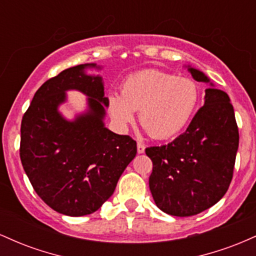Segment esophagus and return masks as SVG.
I'll use <instances>...</instances> for the list:
<instances>
[{
    "mask_svg": "<svg viewBox=\"0 0 256 256\" xmlns=\"http://www.w3.org/2000/svg\"><path fill=\"white\" fill-rule=\"evenodd\" d=\"M144 149H146V146H144V144H143V143H140V142L137 143L138 154H143V152H144Z\"/></svg>",
    "mask_w": 256,
    "mask_h": 256,
    "instance_id": "esophagus-1",
    "label": "esophagus"
}]
</instances>
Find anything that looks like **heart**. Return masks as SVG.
I'll return each instance as SVG.
<instances>
[{"label": "heart", "mask_w": 256, "mask_h": 256, "mask_svg": "<svg viewBox=\"0 0 256 256\" xmlns=\"http://www.w3.org/2000/svg\"><path fill=\"white\" fill-rule=\"evenodd\" d=\"M198 84L190 78H177L158 70L128 76L122 84V95H110V114L120 128H128L140 110V124L156 140L179 134L195 113L198 104Z\"/></svg>", "instance_id": "heart-1"}]
</instances>
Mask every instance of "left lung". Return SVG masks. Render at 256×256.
<instances>
[{
	"mask_svg": "<svg viewBox=\"0 0 256 256\" xmlns=\"http://www.w3.org/2000/svg\"><path fill=\"white\" fill-rule=\"evenodd\" d=\"M185 67L196 82L210 84L204 107L174 140L146 149L152 161L149 188L155 204L174 216H196L225 195L240 142L228 94L216 89L202 71Z\"/></svg>",
	"mask_w": 256,
	"mask_h": 256,
	"instance_id": "left-lung-1",
	"label": "left lung"
}]
</instances>
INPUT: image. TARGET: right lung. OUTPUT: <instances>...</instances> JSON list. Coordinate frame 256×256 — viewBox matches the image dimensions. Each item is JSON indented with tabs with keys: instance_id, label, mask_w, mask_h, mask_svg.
I'll use <instances>...</instances> for the list:
<instances>
[{
	"instance_id": "right-lung-1",
	"label": "right lung",
	"mask_w": 256,
	"mask_h": 256,
	"mask_svg": "<svg viewBox=\"0 0 256 256\" xmlns=\"http://www.w3.org/2000/svg\"><path fill=\"white\" fill-rule=\"evenodd\" d=\"M86 70L101 71L102 66L78 64L46 80L34 94L20 130V158L34 192L70 216L96 212L113 195L137 152L130 136L104 126L110 100L104 79ZM70 90L87 96V110L72 120L60 112Z\"/></svg>"
}]
</instances>
